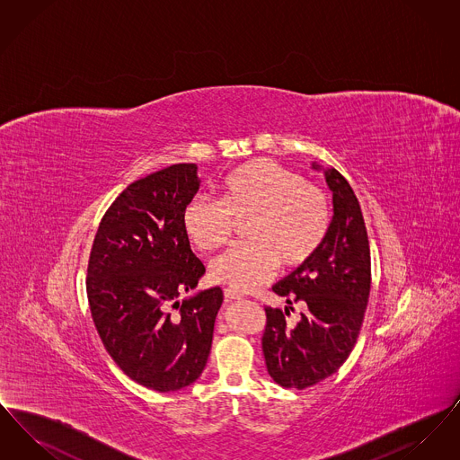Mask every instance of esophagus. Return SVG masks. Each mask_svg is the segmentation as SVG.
<instances>
[{
    "label": "esophagus",
    "instance_id": "34e87169",
    "mask_svg": "<svg viewBox=\"0 0 460 460\" xmlns=\"http://www.w3.org/2000/svg\"><path fill=\"white\" fill-rule=\"evenodd\" d=\"M224 296H226V300H227V302L241 300V298H243V295H241V293L234 291V289H231V288H226V289H224Z\"/></svg>",
    "mask_w": 460,
    "mask_h": 460
}]
</instances>
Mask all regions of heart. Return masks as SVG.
<instances>
[{"label": "heart", "mask_w": 460, "mask_h": 460, "mask_svg": "<svg viewBox=\"0 0 460 460\" xmlns=\"http://www.w3.org/2000/svg\"><path fill=\"white\" fill-rule=\"evenodd\" d=\"M222 198L195 195L182 210V227L199 250H214L233 233L234 219L250 220L246 243L231 244L210 262V276L234 291L267 283L279 263L298 267L315 255L329 229L324 193L274 160L257 158L220 182Z\"/></svg>", "instance_id": "1"}]
</instances>
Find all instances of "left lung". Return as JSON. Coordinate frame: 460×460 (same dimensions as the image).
Here are the masks:
<instances>
[{
	"label": "left lung",
	"instance_id": "1",
	"mask_svg": "<svg viewBox=\"0 0 460 460\" xmlns=\"http://www.w3.org/2000/svg\"><path fill=\"white\" fill-rule=\"evenodd\" d=\"M312 169L324 172L332 193L334 216L326 240L312 259L272 286L289 305L305 302L306 310L289 328L283 310L265 306L262 336L270 377L298 390L326 379L349 358L371 291V250L358 199L336 169L319 164Z\"/></svg>",
	"mask_w": 460,
	"mask_h": 460
}]
</instances>
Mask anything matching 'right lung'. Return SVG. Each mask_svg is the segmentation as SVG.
I'll use <instances>...</instances> for the list:
<instances>
[{"label":"right lung","instance_id":"add662e5","mask_svg":"<svg viewBox=\"0 0 460 460\" xmlns=\"http://www.w3.org/2000/svg\"><path fill=\"white\" fill-rule=\"evenodd\" d=\"M197 171L175 164L134 181L110 205L89 255L96 331L124 374L155 392L186 388L201 376L224 300L219 286L179 300L205 274L182 227Z\"/></svg>","mask_w":460,"mask_h":460}]
</instances>
